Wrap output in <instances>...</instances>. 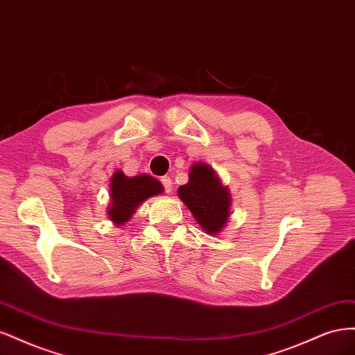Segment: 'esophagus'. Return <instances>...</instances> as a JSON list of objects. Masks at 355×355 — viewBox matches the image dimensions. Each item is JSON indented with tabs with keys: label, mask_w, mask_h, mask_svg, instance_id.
Listing matches in <instances>:
<instances>
[{
	"label": "esophagus",
	"mask_w": 355,
	"mask_h": 355,
	"mask_svg": "<svg viewBox=\"0 0 355 355\" xmlns=\"http://www.w3.org/2000/svg\"><path fill=\"white\" fill-rule=\"evenodd\" d=\"M161 184H163L166 192H170L171 187H173V184H171V178L170 176H163V178H161Z\"/></svg>",
	"instance_id": "34e87169"
}]
</instances>
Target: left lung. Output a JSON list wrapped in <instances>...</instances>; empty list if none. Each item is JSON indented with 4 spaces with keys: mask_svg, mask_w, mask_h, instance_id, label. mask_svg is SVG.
<instances>
[{
    "mask_svg": "<svg viewBox=\"0 0 355 355\" xmlns=\"http://www.w3.org/2000/svg\"><path fill=\"white\" fill-rule=\"evenodd\" d=\"M188 184L178 188V196L206 234L218 235L227 227L231 214V192L222 185L209 164L194 163Z\"/></svg>",
    "mask_w": 355,
    "mask_h": 355,
    "instance_id": "left-lung-1",
    "label": "left lung"
}]
</instances>
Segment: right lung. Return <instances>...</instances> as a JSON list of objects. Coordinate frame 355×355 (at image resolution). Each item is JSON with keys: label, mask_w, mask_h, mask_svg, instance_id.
<instances>
[{"label": "right lung", "mask_w": 355, "mask_h": 355, "mask_svg": "<svg viewBox=\"0 0 355 355\" xmlns=\"http://www.w3.org/2000/svg\"><path fill=\"white\" fill-rule=\"evenodd\" d=\"M164 192L161 182L155 178L141 173L128 178L121 170H116L110 184V207L108 218L115 227H123L136 213L141 204Z\"/></svg>", "instance_id": "add662e5"}]
</instances>
